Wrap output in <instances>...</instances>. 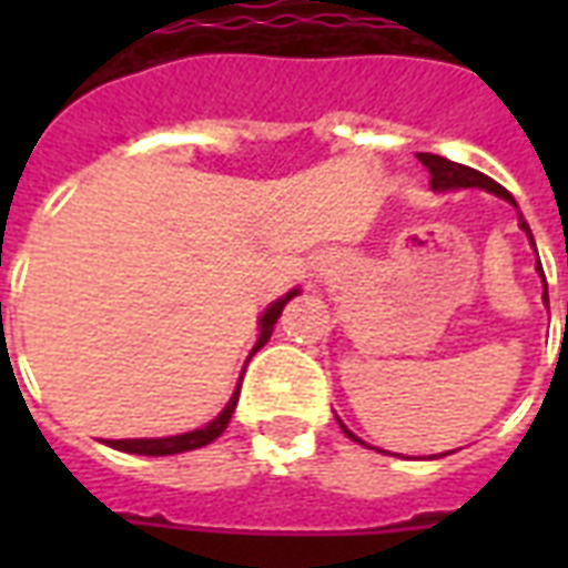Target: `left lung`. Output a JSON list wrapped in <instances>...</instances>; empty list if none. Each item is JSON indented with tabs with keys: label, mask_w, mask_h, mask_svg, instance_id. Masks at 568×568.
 <instances>
[{
	"label": "left lung",
	"mask_w": 568,
	"mask_h": 568,
	"mask_svg": "<svg viewBox=\"0 0 568 568\" xmlns=\"http://www.w3.org/2000/svg\"><path fill=\"white\" fill-rule=\"evenodd\" d=\"M418 162H422L424 168L430 171V185H433V191L484 189V191H489V194H498V196H504L507 203H513L510 191L501 189L498 182L489 180L486 173L475 171V168H466V164L448 162V159H442V155H433V153H418ZM513 205H516V203H513ZM519 226L530 235V226H528V223H525V221H521V217H519ZM530 241H534V235H530ZM537 271H542V265H537ZM542 280H546V276H542ZM342 427H345V424H342ZM345 433H347V436H351V439H354V442H359V439H356V436H354V433L347 430V427H345Z\"/></svg>",
	"instance_id": "obj_1"
}]
</instances>
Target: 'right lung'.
<instances>
[{
    "instance_id": "obj_1",
    "label": "right lung",
    "mask_w": 568,
    "mask_h": 568,
    "mask_svg": "<svg viewBox=\"0 0 568 568\" xmlns=\"http://www.w3.org/2000/svg\"><path fill=\"white\" fill-rule=\"evenodd\" d=\"M294 294H297V288L285 294L283 301H276L271 310H265V315H262V333H258V342H256V347H253V354H256L258 347L265 345L267 338H271L276 318H280V312H283V306L292 301ZM239 392H241V383H239V388H235V395L230 397L226 409H223V413L217 415L212 424L200 427V430L182 433V436H168V439H118V442H109V445L118 450H126V454H144V457H168V454H182V450L203 448V445L214 442L223 430H226V424H230L232 413H235V404H239Z\"/></svg>"
}]
</instances>
